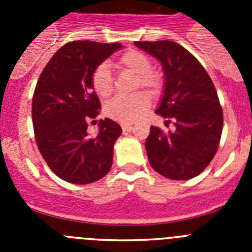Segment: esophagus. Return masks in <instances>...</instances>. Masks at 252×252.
<instances>
[{
  "mask_svg": "<svg viewBox=\"0 0 252 252\" xmlns=\"http://www.w3.org/2000/svg\"><path fill=\"white\" fill-rule=\"evenodd\" d=\"M121 126H122V131H124V132H128V131L132 130V125L131 124H122Z\"/></svg>",
  "mask_w": 252,
  "mask_h": 252,
  "instance_id": "esophagus-1",
  "label": "esophagus"
}]
</instances>
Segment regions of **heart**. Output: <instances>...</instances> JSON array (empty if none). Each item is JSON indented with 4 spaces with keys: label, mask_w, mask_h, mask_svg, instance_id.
Returning a JSON list of instances; mask_svg holds the SVG:
<instances>
[{
    "label": "heart",
    "mask_w": 252,
    "mask_h": 252,
    "mask_svg": "<svg viewBox=\"0 0 252 252\" xmlns=\"http://www.w3.org/2000/svg\"><path fill=\"white\" fill-rule=\"evenodd\" d=\"M120 68L127 69L136 75L135 87H145L153 92L160 90L162 79L160 74L151 70V62L144 53L137 50H128L117 60ZM92 87L101 97H108L113 91V78L110 65L101 63L95 66L92 73ZM150 106V97L145 92H136L130 95H116L107 102L104 112L110 119L122 124L136 121L148 111Z\"/></svg>",
    "instance_id": "heart-1"
}]
</instances>
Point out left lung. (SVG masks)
I'll return each mask as SVG.
<instances>
[{
  "instance_id": "1",
  "label": "left lung",
  "mask_w": 252,
  "mask_h": 252,
  "mask_svg": "<svg viewBox=\"0 0 252 252\" xmlns=\"http://www.w3.org/2000/svg\"><path fill=\"white\" fill-rule=\"evenodd\" d=\"M162 65L165 88L157 113L174 131L151 126L145 142L149 162L162 177L187 180L199 175L216 155L223 113L212 79L197 58L170 40L135 41Z\"/></svg>"
}]
</instances>
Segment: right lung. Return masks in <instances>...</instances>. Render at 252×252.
Masks as SVG:
<instances>
[{"label": "right lung", "mask_w": 252, "mask_h": 252, "mask_svg": "<svg viewBox=\"0 0 252 252\" xmlns=\"http://www.w3.org/2000/svg\"><path fill=\"white\" fill-rule=\"evenodd\" d=\"M121 48L120 43L70 41L49 60L35 87L31 115L36 145L53 173L69 183L97 182L112 166L121 126L104 119L95 136L87 128L101 111L93 70Z\"/></svg>", "instance_id": "add662e5"}]
</instances>
